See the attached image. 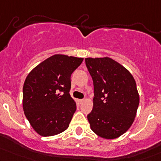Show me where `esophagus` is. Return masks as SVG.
Instances as JSON below:
<instances>
[{
    "label": "esophagus",
    "mask_w": 161,
    "mask_h": 161,
    "mask_svg": "<svg viewBox=\"0 0 161 161\" xmlns=\"http://www.w3.org/2000/svg\"><path fill=\"white\" fill-rule=\"evenodd\" d=\"M83 102H84V99H79V100H78V102H79V104H82Z\"/></svg>",
    "instance_id": "esophagus-1"
}]
</instances>
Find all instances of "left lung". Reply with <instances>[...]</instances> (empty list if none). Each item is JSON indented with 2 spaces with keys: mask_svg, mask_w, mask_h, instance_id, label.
Wrapping results in <instances>:
<instances>
[{
  "mask_svg": "<svg viewBox=\"0 0 161 161\" xmlns=\"http://www.w3.org/2000/svg\"><path fill=\"white\" fill-rule=\"evenodd\" d=\"M94 86L93 108L87 118L91 129L106 139L122 135L133 123L139 105L134 77L108 57L86 58Z\"/></svg>",
  "mask_w": 161,
  "mask_h": 161,
  "instance_id": "obj_1",
  "label": "left lung"
}]
</instances>
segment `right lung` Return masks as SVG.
Here are the masks:
<instances>
[{"instance_id": "right-lung-1", "label": "right lung", "mask_w": 161, "mask_h": 161, "mask_svg": "<svg viewBox=\"0 0 161 161\" xmlns=\"http://www.w3.org/2000/svg\"><path fill=\"white\" fill-rule=\"evenodd\" d=\"M82 58L54 55L28 74L23 88V108L26 118L43 137L68 128L76 110L70 96L71 75Z\"/></svg>"}]
</instances>
